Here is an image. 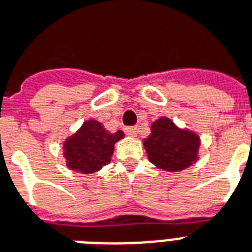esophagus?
Segmentation results:
<instances>
[{
	"label": "esophagus",
	"mask_w": 252,
	"mask_h": 252,
	"mask_svg": "<svg viewBox=\"0 0 252 252\" xmlns=\"http://www.w3.org/2000/svg\"><path fill=\"white\" fill-rule=\"evenodd\" d=\"M124 132H126L128 136L135 137V136L137 135V132H139V128H137V126H126V128H124Z\"/></svg>",
	"instance_id": "esophagus-1"
}]
</instances>
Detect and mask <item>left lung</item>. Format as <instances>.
Instances as JSON below:
<instances>
[{"label": "left lung", "instance_id": "1", "mask_svg": "<svg viewBox=\"0 0 252 252\" xmlns=\"http://www.w3.org/2000/svg\"><path fill=\"white\" fill-rule=\"evenodd\" d=\"M199 147L200 139L195 132L180 129L168 117L152 123L151 135L144 140L151 163L168 172L183 171L195 163Z\"/></svg>", "mask_w": 252, "mask_h": 252}]
</instances>
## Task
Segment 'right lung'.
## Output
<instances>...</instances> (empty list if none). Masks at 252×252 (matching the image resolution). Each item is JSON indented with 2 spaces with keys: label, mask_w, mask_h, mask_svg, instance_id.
I'll list each match as a JSON object with an SVG mask.
<instances>
[{
  "label": "right lung",
  "mask_w": 252,
  "mask_h": 252,
  "mask_svg": "<svg viewBox=\"0 0 252 252\" xmlns=\"http://www.w3.org/2000/svg\"><path fill=\"white\" fill-rule=\"evenodd\" d=\"M123 137V131L111 133L98 121H85L79 131L64 141L68 168L81 173L97 172L111 161L115 144Z\"/></svg>",
  "instance_id": "obj_1"
}]
</instances>
